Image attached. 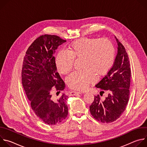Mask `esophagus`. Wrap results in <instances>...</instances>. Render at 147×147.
<instances>
[{
	"instance_id": "34e87169",
	"label": "esophagus",
	"mask_w": 147,
	"mask_h": 147,
	"mask_svg": "<svg viewBox=\"0 0 147 147\" xmlns=\"http://www.w3.org/2000/svg\"><path fill=\"white\" fill-rule=\"evenodd\" d=\"M82 92H77V91H71L70 92V95L71 96H73V95H76L78 94H81Z\"/></svg>"
}]
</instances>
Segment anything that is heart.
<instances>
[{
  "label": "heart",
  "instance_id": "heart-1",
  "mask_svg": "<svg viewBox=\"0 0 147 147\" xmlns=\"http://www.w3.org/2000/svg\"><path fill=\"white\" fill-rule=\"evenodd\" d=\"M115 56V48L110 40L83 38L73 42L66 51L59 52L55 63L59 72L66 74L73 68L74 59H82L84 70L73 72L66 80L70 88L82 91L95 80V73L102 75L111 69Z\"/></svg>",
  "mask_w": 147,
  "mask_h": 147
}]
</instances>
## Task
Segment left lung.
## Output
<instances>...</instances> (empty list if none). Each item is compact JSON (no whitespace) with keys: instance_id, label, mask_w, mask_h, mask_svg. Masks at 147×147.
I'll return each instance as SVG.
<instances>
[{"instance_id":"obj_1","label":"left lung","mask_w":147,"mask_h":147,"mask_svg":"<svg viewBox=\"0 0 147 147\" xmlns=\"http://www.w3.org/2000/svg\"><path fill=\"white\" fill-rule=\"evenodd\" d=\"M115 38L117 43V52L113 65L95 86L102 91L108 92V95L104 100H100L99 95H95L94 100L90 107L92 116L102 123H109L119 118L129 99L130 61L124 46L115 36Z\"/></svg>"}]
</instances>
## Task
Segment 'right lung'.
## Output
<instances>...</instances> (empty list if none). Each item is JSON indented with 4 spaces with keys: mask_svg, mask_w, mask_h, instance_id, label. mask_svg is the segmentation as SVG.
<instances>
[{
    "mask_svg": "<svg viewBox=\"0 0 147 147\" xmlns=\"http://www.w3.org/2000/svg\"><path fill=\"white\" fill-rule=\"evenodd\" d=\"M66 42L56 35H42L30 46L24 58L23 88L35 115L49 125L61 123L68 115L67 96L61 94L57 100L52 98L53 87L59 94L65 88L57 71L53 55L58 47Z\"/></svg>",
    "mask_w": 147,
    "mask_h": 147,
    "instance_id": "right-lung-1",
    "label": "right lung"
}]
</instances>
